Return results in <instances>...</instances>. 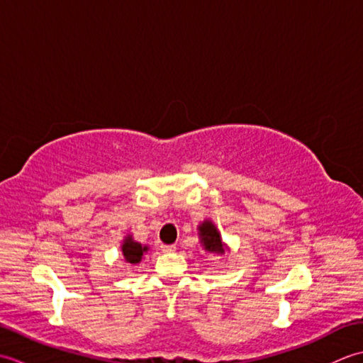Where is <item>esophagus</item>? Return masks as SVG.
<instances>
[{
  "label": "esophagus",
  "mask_w": 363,
  "mask_h": 363,
  "mask_svg": "<svg viewBox=\"0 0 363 363\" xmlns=\"http://www.w3.org/2000/svg\"><path fill=\"white\" fill-rule=\"evenodd\" d=\"M160 250L164 252H174L176 251V246L174 245H162Z\"/></svg>",
  "instance_id": "esophagus-1"
}]
</instances>
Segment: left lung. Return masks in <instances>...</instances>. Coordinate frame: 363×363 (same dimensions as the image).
Wrapping results in <instances>:
<instances>
[{
  "label": "left lung",
  "instance_id": "left-lung-1",
  "mask_svg": "<svg viewBox=\"0 0 363 363\" xmlns=\"http://www.w3.org/2000/svg\"><path fill=\"white\" fill-rule=\"evenodd\" d=\"M199 238H201L204 250L211 251V252H217V254L225 252L218 230L211 221H204L203 225L199 226Z\"/></svg>",
  "mask_w": 363,
  "mask_h": 363
}]
</instances>
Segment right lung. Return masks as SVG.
<instances>
[{
    "instance_id": "add662e5",
    "label": "right lung",
    "mask_w": 363,
    "mask_h": 363,
    "mask_svg": "<svg viewBox=\"0 0 363 363\" xmlns=\"http://www.w3.org/2000/svg\"><path fill=\"white\" fill-rule=\"evenodd\" d=\"M145 251H148V248L134 242L130 237H128L125 243H123V256H125V260L129 262V264H138L142 260Z\"/></svg>"
}]
</instances>
